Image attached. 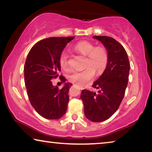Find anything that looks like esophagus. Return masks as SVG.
Masks as SVG:
<instances>
[{
	"label": "esophagus",
	"mask_w": 152,
	"mask_h": 152,
	"mask_svg": "<svg viewBox=\"0 0 152 152\" xmlns=\"http://www.w3.org/2000/svg\"><path fill=\"white\" fill-rule=\"evenodd\" d=\"M80 89H81V90H82V88H81V87H80Z\"/></svg>",
	"instance_id": "1"
}]
</instances>
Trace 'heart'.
<instances>
[{
  "instance_id": "obj_1",
  "label": "heart",
  "mask_w": 152,
  "mask_h": 152,
  "mask_svg": "<svg viewBox=\"0 0 152 152\" xmlns=\"http://www.w3.org/2000/svg\"><path fill=\"white\" fill-rule=\"evenodd\" d=\"M74 50L86 56L84 66L86 68L82 71L74 72L68 76V80L78 86H84L94 78V71L99 74L104 70L109 60V54L104 48L95 46L88 41H82L76 43ZM59 62L63 70H69L68 56L64 51L60 56Z\"/></svg>"
}]
</instances>
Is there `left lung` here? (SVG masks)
Masks as SVG:
<instances>
[{
	"label": "left lung",
	"mask_w": 152,
	"mask_h": 152,
	"mask_svg": "<svg viewBox=\"0 0 152 152\" xmlns=\"http://www.w3.org/2000/svg\"><path fill=\"white\" fill-rule=\"evenodd\" d=\"M93 37L104 45L109 60L104 72L92 84L99 93L84 89L80 98L87 119L101 122L111 117L120 106L127 86L130 64L125 50L117 41L107 36Z\"/></svg>",
	"instance_id": "obj_1"
}]
</instances>
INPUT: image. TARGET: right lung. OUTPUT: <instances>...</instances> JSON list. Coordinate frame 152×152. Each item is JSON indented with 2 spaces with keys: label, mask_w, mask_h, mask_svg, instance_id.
<instances>
[{
  "label": "right lung",
  "mask_w": 152,
  "mask_h": 152,
  "mask_svg": "<svg viewBox=\"0 0 152 152\" xmlns=\"http://www.w3.org/2000/svg\"><path fill=\"white\" fill-rule=\"evenodd\" d=\"M74 37H50L38 42L31 49L24 66L25 84L32 107L47 119H58L65 114L69 101L68 91L72 84L66 83L61 89L53 86L52 79L59 76L66 82L61 70L60 56Z\"/></svg>",
  "instance_id": "right-lung-1"
}]
</instances>
